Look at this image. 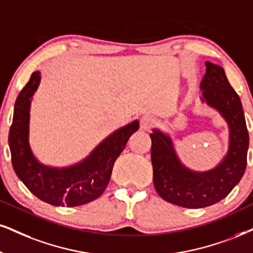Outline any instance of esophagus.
I'll list each match as a JSON object with an SVG mask.
<instances>
[{
	"label": "esophagus",
	"instance_id": "obj_1",
	"mask_svg": "<svg viewBox=\"0 0 253 253\" xmlns=\"http://www.w3.org/2000/svg\"><path fill=\"white\" fill-rule=\"evenodd\" d=\"M155 124V120L152 118L151 116H149V115H145V116H143L141 118V129L143 130H150L152 126H154Z\"/></svg>",
	"mask_w": 253,
	"mask_h": 253
}]
</instances>
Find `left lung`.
<instances>
[{"mask_svg":"<svg viewBox=\"0 0 253 253\" xmlns=\"http://www.w3.org/2000/svg\"><path fill=\"white\" fill-rule=\"evenodd\" d=\"M201 83L203 96L211 107L222 112L230 126V148L225 160L208 172H192L179 163L168 136L151 133V162L154 184L164 201L178 207L201 209L225 198L245 172L249 132L242 102L219 65L207 62Z\"/></svg>","mask_w":253,"mask_h":253,"instance_id":"1","label":"left lung"}]
</instances>
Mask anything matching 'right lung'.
Here are the masks:
<instances>
[{
	"label": "right lung",
	"mask_w": 253,
	"mask_h": 253,
	"mask_svg": "<svg viewBox=\"0 0 253 253\" xmlns=\"http://www.w3.org/2000/svg\"><path fill=\"white\" fill-rule=\"evenodd\" d=\"M40 71L17 96L9 130L11 163L17 177L41 201L55 207H79L98 198L110 180L115 161L126 148L127 139L138 130V121L115 131L91 152L88 158L67 169H52L40 164L28 143L30 97L40 83Z\"/></svg>",
	"instance_id": "right-lung-1"
}]
</instances>
